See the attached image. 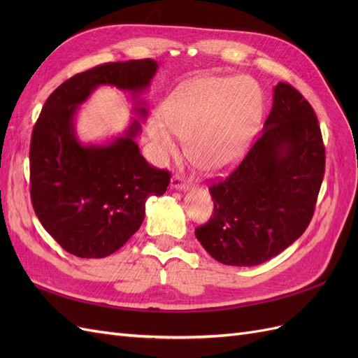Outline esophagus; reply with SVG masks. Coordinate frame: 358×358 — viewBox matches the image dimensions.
I'll return each mask as SVG.
<instances>
[{"instance_id":"1","label":"esophagus","mask_w":358,"mask_h":358,"mask_svg":"<svg viewBox=\"0 0 358 358\" xmlns=\"http://www.w3.org/2000/svg\"><path fill=\"white\" fill-rule=\"evenodd\" d=\"M170 187L173 189H179V191H187L189 189V185L188 183L183 180L180 176H173L171 180H170Z\"/></svg>"}]
</instances>
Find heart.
Returning <instances> with one entry per match:
<instances>
[{"mask_svg":"<svg viewBox=\"0 0 358 358\" xmlns=\"http://www.w3.org/2000/svg\"><path fill=\"white\" fill-rule=\"evenodd\" d=\"M262 112V94L252 82L203 76L167 96L158 109L159 121L148 124V136L157 158L178 154L175 134L187 140L194 166L204 173H221L243 155Z\"/></svg>","mask_w":358,"mask_h":358,"instance_id":"1","label":"heart"}]
</instances>
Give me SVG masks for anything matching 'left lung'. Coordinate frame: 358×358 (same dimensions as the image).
<instances>
[{"instance_id": "left-lung-1", "label": "left lung", "mask_w": 358, "mask_h": 358, "mask_svg": "<svg viewBox=\"0 0 358 358\" xmlns=\"http://www.w3.org/2000/svg\"><path fill=\"white\" fill-rule=\"evenodd\" d=\"M326 164L310 104L285 82L259 138L231 175L209 188L213 216L196 237L216 262L249 267L294 243L309 225Z\"/></svg>"}]
</instances>
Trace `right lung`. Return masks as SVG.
<instances>
[{
    "instance_id": "1",
    "label": "right lung",
    "mask_w": 358,
    "mask_h": 358,
    "mask_svg": "<svg viewBox=\"0 0 358 358\" xmlns=\"http://www.w3.org/2000/svg\"><path fill=\"white\" fill-rule=\"evenodd\" d=\"M158 70L154 59L103 64L73 76L53 91L32 129L29 148L31 201L45 230L79 258L116 252L145 220L150 196L166 192L170 173L140 154V100ZM99 85L131 92L137 118L122 134L103 144H83L75 133L78 106Z\"/></svg>"
}]
</instances>
